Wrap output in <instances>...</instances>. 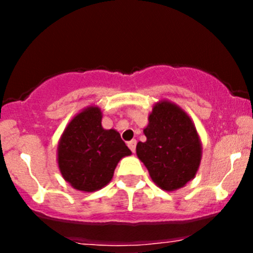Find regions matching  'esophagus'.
I'll return each mask as SVG.
<instances>
[{
    "label": "esophagus",
    "instance_id": "1",
    "mask_svg": "<svg viewBox=\"0 0 253 253\" xmlns=\"http://www.w3.org/2000/svg\"><path fill=\"white\" fill-rule=\"evenodd\" d=\"M136 144H137L136 139H132V141H129L128 143H127V145H128V148H129V149L132 150V153H134V152H136Z\"/></svg>",
    "mask_w": 253,
    "mask_h": 253
}]
</instances>
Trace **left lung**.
<instances>
[{
	"label": "left lung",
	"instance_id": "obj_1",
	"mask_svg": "<svg viewBox=\"0 0 253 253\" xmlns=\"http://www.w3.org/2000/svg\"><path fill=\"white\" fill-rule=\"evenodd\" d=\"M143 133L147 141L137 143V157L158 187L171 192L193 180L202 159V143L187 112L167 99L159 100Z\"/></svg>",
	"mask_w": 253,
	"mask_h": 253
}]
</instances>
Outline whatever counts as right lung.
<instances>
[{
    "label": "right lung",
    "instance_id": "right-lung-1",
    "mask_svg": "<svg viewBox=\"0 0 253 253\" xmlns=\"http://www.w3.org/2000/svg\"><path fill=\"white\" fill-rule=\"evenodd\" d=\"M103 112L86 106L72 117L57 145L61 175L75 190L94 192L112 180L120 160L132 154L116 129L101 126Z\"/></svg>",
    "mask_w": 253,
    "mask_h": 253
}]
</instances>
